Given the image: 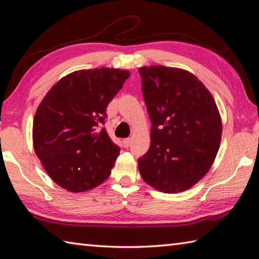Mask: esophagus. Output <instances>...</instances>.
<instances>
[{"instance_id": "esophagus-1", "label": "esophagus", "mask_w": 259, "mask_h": 259, "mask_svg": "<svg viewBox=\"0 0 259 259\" xmlns=\"http://www.w3.org/2000/svg\"><path fill=\"white\" fill-rule=\"evenodd\" d=\"M130 145H131V139H130V138H125V139L123 140V146H124L125 148H128Z\"/></svg>"}]
</instances>
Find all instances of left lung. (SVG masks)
Wrapping results in <instances>:
<instances>
[{"instance_id": "1", "label": "left lung", "mask_w": 259, "mask_h": 259, "mask_svg": "<svg viewBox=\"0 0 259 259\" xmlns=\"http://www.w3.org/2000/svg\"><path fill=\"white\" fill-rule=\"evenodd\" d=\"M138 71L152 124L150 148L138 160L140 175L159 191H185L208 172L221 146L216 102L188 71L163 65Z\"/></svg>"}]
</instances>
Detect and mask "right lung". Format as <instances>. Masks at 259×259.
<instances>
[{"instance_id": "right-lung-1", "label": "right lung", "mask_w": 259, "mask_h": 259, "mask_svg": "<svg viewBox=\"0 0 259 259\" xmlns=\"http://www.w3.org/2000/svg\"><path fill=\"white\" fill-rule=\"evenodd\" d=\"M129 71H74L54 84L33 120V147L51 179L71 192L96 188L111 174L120 148L102 125Z\"/></svg>"}]
</instances>
